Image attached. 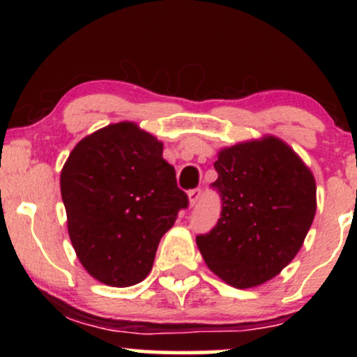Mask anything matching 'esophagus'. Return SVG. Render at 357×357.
Wrapping results in <instances>:
<instances>
[{"label": "esophagus", "instance_id": "1", "mask_svg": "<svg viewBox=\"0 0 357 357\" xmlns=\"http://www.w3.org/2000/svg\"><path fill=\"white\" fill-rule=\"evenodd\" d=\"M202 192H203L202 188H195V190H191L190 192H188V196H190L191 206H195V204L199 202V198H202Z\"/></svg>", "mask_w": 357, "mask_h": 357}]
</instances>
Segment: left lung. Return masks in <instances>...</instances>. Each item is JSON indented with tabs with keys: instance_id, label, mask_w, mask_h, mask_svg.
<instances>
[{
	"instance_id": "8db88e82",
	"label": "left lung",
	"mask_w": 357,
	"mask_h": 357,
	"mask_svg": "<svg viewBox=\"0 0 357 357\" xmlns=\"http://www.w3.org/2000/svg\"><path fill=\"white\" fill-rule=\"evenodd\" d=\"M211 183L221 198L215 227L196 236L210 270L236 289L264 284L301 250L315 216V181L277 137L227 147Z\"/></svg>"
}]
</instances>
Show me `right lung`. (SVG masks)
I'll list each match as a JSON object with an SVG mask.
<instances>
[{"label": "right lung", "instance_id": "add662e5", "mask_svg": "<svg viewBox=\"0 0 357 357\" xmlns=\"http://www.w3.org/2000/svg\"><path fill=\"white\" fill-rule=\"evenodd\" d=\"M60 190L80 264L112 287L144 280L162 235L190 204L161 142L132 122L82 139L61 169Z\"/></svg>", "mask_w": 357, "mask_h": 357}]
</instances>
